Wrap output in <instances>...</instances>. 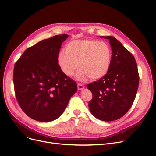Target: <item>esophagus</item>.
<instances>
[{"label": "esophagus", "instance_id": "esophagus-1", "mask_svg": "<svg viewBox=\"0 0 156 156\" xmlns=\"http://www.w3.org/2000/svg\"><path fill=\"white\" fill-rule=\"evenodd\" d=\"M77 88H78L79 90H83L84 88V87L83 84H77Z\"/></svg>", "mask_w": 156, "mask_h": 156}]
</instances>
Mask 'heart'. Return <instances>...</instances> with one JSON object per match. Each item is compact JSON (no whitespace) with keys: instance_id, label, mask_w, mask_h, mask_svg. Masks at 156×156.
I'll return each mask as SVG.
<instances>
[{"instance_id":"obj_1","label":"heart","mask_w":156,"mask_h":156,"mask_svg":"<svg viewBox=\"0 0 156 156\" xmlns=\"http://www.w3.org/2000/svg\"><path fill=\"white\" fill-rule=\"evenodd\" d=\"M112 51L106 42L94 40H75L69 41L66 51H61L57 62L62 72L72 76L79 69L77 79L84 81L101 79L110 69Z\"/></svg>"}]
</instances>
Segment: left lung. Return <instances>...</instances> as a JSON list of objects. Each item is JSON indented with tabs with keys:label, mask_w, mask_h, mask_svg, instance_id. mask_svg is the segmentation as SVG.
<instances>
[{
	"label": "left lung",
	"mask_w": 156,
	"mask_h": 156,
	"mask_svg": "<svg viewBox=\"0 0 156 156\" xmlns=\"http://www.w3.org/2000/svg\"><path fill=\"white\" fill-rule=\"evenodd\" d=\"M107 39L112 51L108 72L87 88L92 99L88 103L91 113L105 122L119 119L129 111L135 100L139 82L137 66L133 55L113 36H100Z\"/></svg>",
	"instance_id": "8db88e82"
}]
</instances>
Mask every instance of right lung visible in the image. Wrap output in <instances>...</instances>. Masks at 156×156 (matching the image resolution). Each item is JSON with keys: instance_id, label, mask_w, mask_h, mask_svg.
<instances>
[{"instance_id": "add662e5", "label": "right lung", "mask_w": 156, "mask_h": 156, "mask_svg": "<svg viewBox=\"0 0 156 156\" xmlns=\"http://www.w3.org/2000/svg\"><path fill=\"white\" fill-rule=\"evenodd\" d=\"M67 34L54 36L26 49L13 69L17 101L25 114L42 122L56 120L62 114L77 84L60 69L57 62Z\"/></svg>"}]
</instances>
